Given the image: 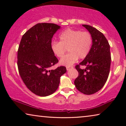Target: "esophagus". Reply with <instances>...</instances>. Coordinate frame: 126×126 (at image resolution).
<instances>
[{"mask_svg":"<svg viewBox=\"0 0 126 126\" xmlns=\"http://www.w3.org/2000/svg\"><path fill=\"white\" fill-rule=\"evenodd\" d=\"M72 68H73V67H72V66H66V70H70V69H72Z\"/></svg>","mask_w":126,"mask_h":126,"instance_id":"1","label":"esophagus"}]
</instances>
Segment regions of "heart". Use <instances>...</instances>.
Wrapping results in <instances>:
<instances>
[{
    "mask_svg": "<svg viewBox=\"0 0 126 126\" xmlns=\"http://www.w3.org/2000/svg\"><path fill=\"white\" fill-rule=\"evenodd\" d=\"M60 42L54 41L51 45L53 52L58 58L64 56L68 48L69 53L60 61V65L70 66L77 61L79 57L85 58L90 52L92 37L88 32L66 29L59 35Z\"/></svg>",
    "mask_w": 126,
    "mask_h": 126,
    "instance_id": "b5f03b06",
    "label": "heart"
}]
</instances>
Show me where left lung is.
<instances>
[{
	"mask_svg": "<svg viewBox=\"0 0 126 126\" xmlns=\"http://www.w3.org/2000/svg\"><path fill=\"white\" fill-rule=\"evenodd\" d=\"M82 26L92 35V45L88 55L76 66L79 76L75 85L82 94H92L100 90L107 80L111 61L110 46L102 32L89 25ZM80 65L86 68L81 70Z\"/></svg>",
	"mask_w": 126,
	"mask_h": 126,
	"instance_id": "8db88e82",
	"label": "left lung"
}]
</instances>
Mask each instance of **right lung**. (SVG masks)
I'll return each instance as SVG.
<instances>
[{"instance_id":"1","label":"right lung","mask_w":126,"mask_h":126,"mask_svg":"<svg viewBox=\"0 0 126 126\" xmlns=\"http://www.w3.org/2000/svg\"><path fill=\"white\" fill-rule=\"evenodd\" d=\"M61 26L54 23H38L24 34L18 50L17 65L20 77L29 90L47 96L57 89L65 66L49 70L58 60L51 48V38Z\"/></svg>"}]
</instances>
